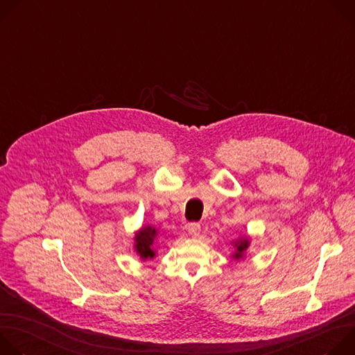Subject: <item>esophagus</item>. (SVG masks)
<instances>
[{
	"label": "esophagus",
	"instance_id": "1",
	"mask_svg": "<svg viewBox=\"0 0 355 355\" xmlns=\"http://www.w3.org/2000/svg\"><path fill=\"white\" fill-rule=\"evenodd\" d=\"M187 229H188V233H189L191 236L196 237V236L199 234V232H200V225H199L198 222H191V223H188Z\"/></svg>",
	"mask_w": 355,
	"mask_h": 355
}]
</instances>
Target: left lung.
Here are the masks:
<instances>
[{
  "instance_id": "1",
  "label": "left lung",
  "mask_w": 355,
  "mask_h": 355,
  "mask_svg": "<svg viewBox=\"0 0 355 355\" xmlns=\"http://www.w3.org/2000/svg\"><path fill=\"white\" fill-rule=\"evenodd\" d=\"M234 245L237 247V252H236L234 256H236V259H239V257H241L243 251L247 248V240H241V241H237Z\"/></svg>"
}]
</instances>
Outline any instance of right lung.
<instances>
[{"instance_id":"right-lung-1","label":"right lung","mask_w":355,"mask_h":355,"mask_svg":"<svg viewBox=\"0 0 355 355\" xmlns=\"http://www.w3.org/2000/svg\"><path fill=\"white\" fill-rule=\"evenodd\" d=\"M156 229L153 227H144L136 234V250L140 254L141 259H153L155 251L151 250V244L155 241L156 237Z\"/></svg>"}]
</instances>
